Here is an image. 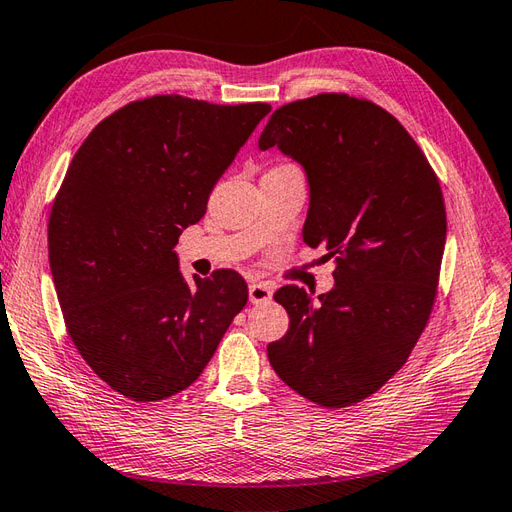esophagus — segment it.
Returning <instances> with one entry per match:
<instances>
[{"instance_id": "34e87169", "label": "esophagus", "mask_w": 512, "mask_h": 512, "mask_svg": "<svg viewBox=\"0 0 512 512\" xmlns=\"http://www.w3.org/2000/svg\"><path fill=\"white\" fill-rule=\"evenodd\" d=\"M272 299V288L268 283H251L248 285V301L251 303H266Z\"/></svg>"}]
</instances>
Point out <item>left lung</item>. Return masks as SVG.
<instances>
[{"label":"left lung","mask_w":512,"mask_h":512,"mask_svg":"<svg viewBox=\"0 0 512 512\" xmlns=\"http://www.w3.org/2000/svg\"><path fill=\"white\" fill-rule=\"evenodd\" d=\"M268 148L305 170L303 240L336 261V285L318 299L299 285L275 292L290 329L268 360L301 397L347 408L406 364L432 314L447 235L441 185L395 117L344 93L281 106L259 135Z\"/></svg>","instance_id":"obj_1"}]
</instances>
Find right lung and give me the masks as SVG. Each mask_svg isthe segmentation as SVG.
Wrapping results in <instances>:
<instances>
[{
  "label": "right lung",
  "instance_id": "add662e5",
  "mask_svg": "<svg viewBox=\"0 0 512 512\" xmlns=\"http://www.w3.org/2000/svg\"><path fill=\"white\" fill-rule=\"evenodd\" d=\"M268 113L154 95L102 120L71 161L47 227L52 279L71 342L120 395L192 386L246 305L235 270L187 281L174 246Z\"/></svg>",
  "mask_w": 512,
  "mask_h": 512
}]
</instances>
